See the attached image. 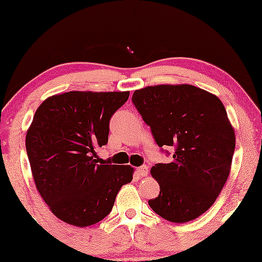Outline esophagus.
Segmentation results:
<instances>
[{
  "label": "esophagus",
  "mask_w": 262,
  "mask_h": 262,
  "mask_svg": "<svg viewBox=\"0 0 262 262\" xmlns=\"http://www.w3.org/2000/svg\"><path fill=\"white\" fill-rule=\"evenodd\" d=\"M137 173L141 175V177H146L149 174V169L146 166H142L137 168Z\"/></svg>",
  "instance_id": "34e87169"
}]
</instances>
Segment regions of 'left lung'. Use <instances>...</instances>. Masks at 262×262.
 <instances>
[{
	"instance_id": "8db88e82",
	"label": "left lung",
	"mask_w": 262,
	"mask_h": 262,
	"mask_svg": "<svg viewBox=\"0 0 262 262\" xmlns=\"http://www.w3.org/2000/svg\"><path fill=\"white\" fill-rule=\"evenodd\" d=\"M132 101L157 145L175 149L171 162L150 170L160 185L150 207L174 223L195 220L216 202L230 174L236 138L224 105L192 84L148 85L135 91Z\"/></svg>"
}]
</instances>
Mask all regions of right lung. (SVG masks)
Listing matches in <instances>:
<instances>
[{
	"label": "right lung",
	"instance_id": "add662e5",
	"mask_svg": "<svg viewBox=\"0 0 262 262\" xmlns=\"http://www.w3.org/2000/svg\"><path fill=\"white\" fill-rule=\"evenodd\" d=\"M130 92L56 94L41 102L26 134L35 187L57 218L89 227L112 210L118 192L132 181L134 168L99 162L110 119Z\"/></svg>",
	"mask_w": 262,
	"mask_h": 262
}]
</instances>
